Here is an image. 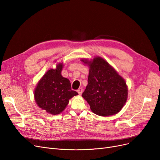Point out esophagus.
Segmentation results:
<instances>
[{
  "label": "esophagus",
  "mask_w": 160,
  "mask_h": 160,
  "mask_svg": "<svg viewBox=\"0 0 160 160\" xmlns=\"http://www.w3.org/2000/svg\"><path fill=\"white\" fill-rule=\"evenodd\" d=\"M77 92H78V94H79L80 95H81L82 94V93H83V89H82V88H79V89L77 90Z\"/></svg>",
  "instance_id": "34e87169"
}]
</instances>
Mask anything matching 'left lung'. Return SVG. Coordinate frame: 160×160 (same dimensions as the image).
Listing matches in <instances>:
<instances>
[{"instance_id":"1","label":"left lung","mask_w":160,"mask_h":160,"mask_svg":"<svg viewBox=\"0 0 160 160\" xmlns=\"http://www.w3.org/2000/svg\"><path fill=\"white\" fill-rule=\"evenodd\" d=\"M89 68L88 83L82 93L94 113L108 117L119 113L128 98L125 80L104 59H82Z\"/></svg>"}]
</instances>
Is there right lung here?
Wrapping results in <instances>:
<instances>
[{
  "instance_id": "right-lung-1",
  "label": "right lung",
  "mask_w": 160,
  "mask_h": 160,
  "mask_svg": "<svg viewBox=\"0 0 160 160\" xmlns=\"http://www.w3.org/2000/svg\"><path fill=\"white\" fill-rule=\"evenodd\" d=\"M63 62L56 64V69H50L38 82L34 90V99L42 110L51 115L62 113L69 100L78 95L72 91L69 79L62 75Z\"/></svg>"
}]
</instances>
